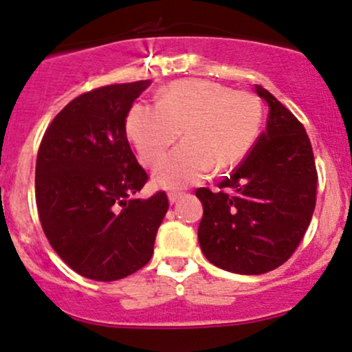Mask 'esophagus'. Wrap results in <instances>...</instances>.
<instances>
[{
    "mask_svg": "<svg viewBox=\"0 0 352 352\" xmlns=\"http://www.w3.org/2000/svg\"><path fill=\"white\" fill-rule=\"evenodd\" d=\"M182 195H184L182 192H170V194H168V201L172 202V204H173V202L179 201V199L182 197Z\"/></svg>",
    "mask_w": 352,
    "mask_h": 352,
    "instance_id": "1",
    "label": "esophagus"
}]
</instances>
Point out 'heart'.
Instances as JSON below:
<instances>
[{
    "label": "heart",
    "instance_id": "b5f03b06",
    "mask_svg": "<svg viewBox=\"0 0 352 352\" xmlns=\"http://www.w3.org/2000/svg\"><path fill=\"white\" fill-rule=\"evenodd\" d=\"M263 121L260 99L206 79L173 82L158 106L135 104L126 120L128 138L145 165H155L179 140L184 143L155 170V182L177 188L210 173L234 168L256 143Z\"/></svg>",
    "mask_w": 352,
    "mask_h": 352
}]
</instances>
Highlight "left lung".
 Masks as SVG:
<instances>
[{
    "instance_id": "1",
    "label": "left lung",
    "mask_w": 352,
    "mask_h": 352,
    "mask_svg": "<svg viewBox=\"0 0 352 352\" xmlns=\"http://www.w3.org/2000/svg\"><path fill=\"white\" fill-rule=\"evenodd\" d=\"M266 129L219 192L201 187L204 206L199 244L212 265L261 275L283 265L300 244L317 195V168L305 128L265 87ZM228 188L229 192L223 190Z\"/></svg>"
}]
</instances>
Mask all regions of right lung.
Instances as JSON below:
<instances>
[{
	"label": "right lung",
	"instance_id": "obj_1",
	"mask_svg": "<svg viewBox=\"0 0 352 352\" xmlns=\"http://www.w3.org/2000/svg\"><path fill=\"white\" fill-rule=\"evenodd\" d=\"M150 80L111 84L77 96L45 129L35 166L40 223L55 253L79 275L113 282L138 272L153 254L168 210L148 182L126 138V118Z\"/></svg>",
	"mask_w": 352,
	"mask_h": 352
}]
</instances>
